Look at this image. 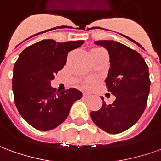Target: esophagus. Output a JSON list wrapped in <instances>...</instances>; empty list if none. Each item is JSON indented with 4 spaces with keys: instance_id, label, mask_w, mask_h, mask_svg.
I'll return each mask as SVG.
<instances>
[{
    "instance_id": "1",
    "label": "esophagus",
    "mask_w": 161,
    "mask_h": 161,
    "mask_svg": "<svg viewBox=\"0 0 161 161\" xmlns=\"http://www.w3.org/2000/svg\"><path fill=\"white\" fill-rule=\"evenodd\" d=\"M90 95L89 94H87V93H83V97H85V98H87V97H89Z\"/></svg>"
}]
</instances>
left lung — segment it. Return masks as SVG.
Segmentation results:
<instances>
[{
  "mask_svg": "<svg viewBox=\"0 0 161 161\" xmlns=\"http://www.w3.org/2000/svg\"><path fill=\"white\" fill-rule=\"evenodd\" d=\"M95 44L109 54L110 68L105 83L116 100L106 105L101 97L102 108L92 111L90 116L104 131L120 133L135 125L145 111L151 85L148 66L139 53L119 42L100 40Z\"/></svg>",
  "mask_w": 161,
  "mask_h": 161,
  "instance_id": "1",
  "label": "left lung"
}]
</instances>
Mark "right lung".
<instances>
[{
    "mask_svg": "<svg viewBox=\"0 0 161 161\" xmlns=\"http://www.w3.org/2000/svg\"><path fill=\"white\" fill-rule=\"evenodd\" d=\"M83 43L46 39L20 53L13 70L14 99L20 115L35 129L46 131L56 128L66 120L74 102L81 98L82 93L76 88L58 93L51 80L66 65L67 53Z\"/></svg>",
    "mask_w": 161,
    "mask_h": 161,
    "instance_id": "add662e5",
    "label": "right lung"
}]
</instances>
